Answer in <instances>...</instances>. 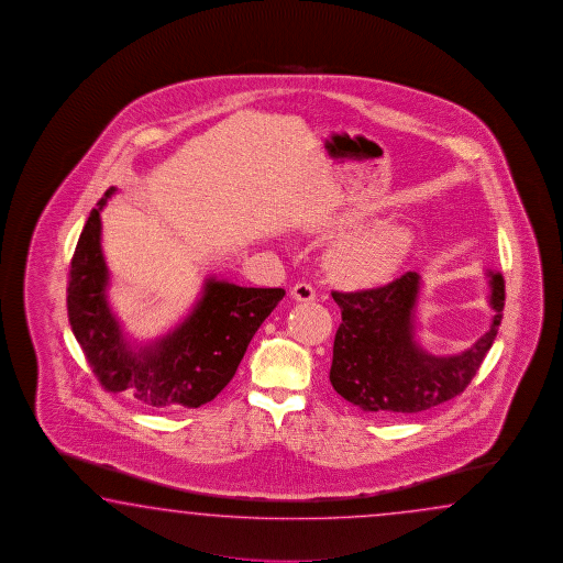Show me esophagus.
<instances>
[{"label":"esophagus","mask_w":563,"mask_h":563,"mask_svg":"<svg viewBox=\"0 0 563 563\" xmlns=\"http://www.w3.org/2000/svg\"><path fill=\"white\" fill-rule=\"evenodd\" d=\"M291 298L296 301H313L316 299V289L311 284L299 282L296 286L291 287Z\"/></svg>","instance_id":"esophagus-1"}]
</instances>
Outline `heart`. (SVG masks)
Listing matches in <instances>:
<instances>
[{"label": "heart", "mask_w": 563, "mask_h": 563, "mask_svg": "<svg viewBox=\"0 0 563 563\" xmlns=\"http://www.w3.org/2000/svg\"><path fill=\"white\" fill-rule=\"evenodd\" d=\"M410 245L412 235L407 229H366L335 243L330 269L338 282L354 289L384 286L405 264Z\"/></svg>", "instance_id": "1"}]
</instances>
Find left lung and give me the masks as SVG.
<instances>
[{
    "label": "left lung",
    "instance_id": "8db88e82",
    "mask_svg": "<svg viewBox=\"0 0 563 563\" xmlns=\"http://www.w3.org/2000/svg\"><path fill=\"white\" fill-rule=\"evenodd\" d=\"M489 330L453 356H432L415 340L420 291L417 272L374 289L332 291L342 310L330 368L335 393L378 415H412L461 395L481 368L501 323V274L489 272Z\"/></svg>",
    "mask_w": 563,
    "mask_h": 563
}]
</instances>
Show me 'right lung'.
I'll return each mask as SVG.
<instances>
[{
    "label": "right lung",
    "instance_id": "obj_1",
    "mask_svg": "<svg viewBox=\"0 0 563 563\" xmlns=\"http://www.w3.org/2000/svg\"><path fill=\"white\" fill-rule=\"evenodd\" d=\"M90 211L74 252L68 320L98 383L158 410L211 402L235 376L253 334L286 296L282 287H241L207 279L203 296L183 322L139 350L124 338L107 299L108 267L100 245V211Z\"/></svg>",
    "mask_w": 563,
    "mask_h": 563
}]
</instances>
